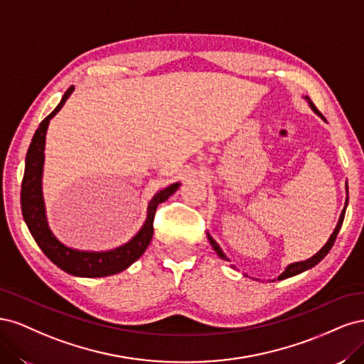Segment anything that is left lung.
<instances>
[{"label":"left lung","instance_id":"left-lung-1","mask_svg":"<svg viewBox=\"0 0 364 364\" xmlns=\"http://www.w3.org/2000/svg\"><path fill=\"white\" fill-rule=\"evenodd\" d=\"M305 100L308 102V105H310V107L313 109L314 111V114H317L318 117H321L323 121H326L325 119V117L317 111V107L314 106V103L310 100V97L308 95H305L304 97ZM346 206H348V182H346V202H345V208H343V211H341V214H340V217H338V222H337V226H336V229L333 230V234H331V237L328 238V241L325 243V246L318 250L316 255H313L311 258H308V259H305V261H299V262H293V264H289L287 267H285V270L279 274L278 277V281H281V279H285V278H291V277H294V274H299V273H302V272H305V270H308V269H311V267H314L316 264H318L321 262L326 255H328V252L331 250V247H333V245H334V241H336V238H337V235H338V230H340V228H341V225H343V218H345V213H346ZM208 235V240H209V243H211V246H213V249L215 250V253L217 255L222 258V259H226V261H229V258L225 255V252L222 250V247L218 246V243L217 241L209 235V234H206ZM234 267V266H232ZM272 281H274V279H272Z\"/></svg>","mask_w":364,"mask_h":364}]
</instances>
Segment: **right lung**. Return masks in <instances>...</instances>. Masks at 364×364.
<instances>
[{"label": "right lung", "instance_id": "add662e5", "mask_svg": "<svg viewBox=\"0 0 364 364\" xmlns=\"http://www.w3.org/2000/svg\"><path fill=\"white\" fill-rule=\"evenodd\" d=\"M74 91V86L68 87L63 94L60 103L56 109L42 121L38 130L33 135L30 147L26 156L24 179L21 185V209H23L24 222L30 230L31 237L35 238L39 249L46 253L51 262L56 264L59 269L67 272L73 277L80 278H103L119 273L130 267L142 253L149 247L153 237V218H155L156 208L165 202L171 194L178 191L181 182L171 183L167 188L158 191L147 206V218L138 232L123 246H118L111 250L95 252V250H79L73 249L53 234L48 225L46 202L42 193V174L43 161H46V135L50 124V119L63 107Z\"/></svg>", "mask_w": 364, "mask_h": 364}]
</instances>
